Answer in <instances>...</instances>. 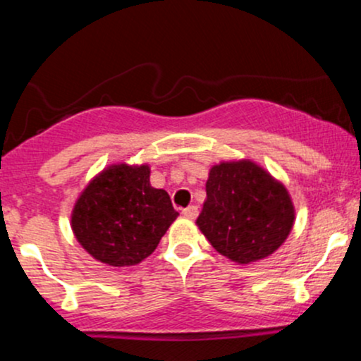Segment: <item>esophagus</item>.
Here are the masks:
<instances>
[{"instance_id": "obj_1", "label": "esophagus", "mask_w": 361, "mask_h": 361, "mask_svg": "<svg viewBox=\"0 0 361 361\" xmlns=\"http://www.w3.org/2000/svg\"><path fill=\"white\" fill-rule=\"evenodd\" d=\"M183 215L188 219H195L198 215V207L197 205H190L183 209Z\"/></svg>"}]
</instances>
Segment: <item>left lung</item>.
Returning <instances> with one entry per match:
<instances>
[{
	"label": "left lung",
	"instance_id": "obj_1",
	"mask_svg": "<svg viewBox=\"0 0 361 361\" xmlns=\"http://www.w3.org/2000/svg\"><path fill=\"white\" fill-rule=\"evenodd\" d=\"M205 190L198 227L235 263L267 258L290 234L293 205L287 190L251 161L214 166Z\"/></svg>",
	"mask_w": 361,
	"mask_h": 361
}]
</instances>
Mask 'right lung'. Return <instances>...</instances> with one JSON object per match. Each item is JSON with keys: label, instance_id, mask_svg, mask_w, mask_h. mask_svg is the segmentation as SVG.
Segmentation results:
<instances>
[{"label": "right lung", "instance_id": "obj_1", "mask_svg": "<svg viewBox=\"0 0 361 361\" xmlns=\"http://www.w3.org/2000/svg\"><path fill=\"white\" fill-rule=\"evenodd\" d=\"M176 217L169 195L149 183L147 166L115 164L78 198L73 231L94 259L130 267L156 250Z\"/></svg>", "mask_w": 361, "mask_h": 361}]
</instances>
